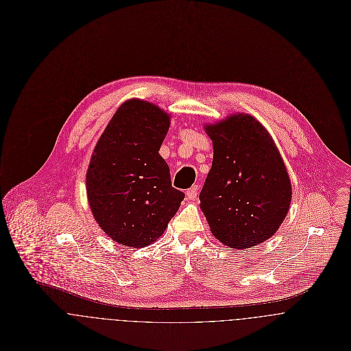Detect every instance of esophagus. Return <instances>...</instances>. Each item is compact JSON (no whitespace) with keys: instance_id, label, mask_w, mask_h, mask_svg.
Wrapping results in <instances>:
<instances>
[{"instance_id":"obj_1","label":"esophagus","mask_w":351,"mask_h":351,"mask_svg":"<svg viewBox=\"0 0 351 351\" xmlns=\"http://www.w3.org/2000/svg\"><path fill=\"white\" fill-rule=\"evenodd\" d=\"M197 195H199V186L197 185H193L191 189H188V192H186V197H188V200H195L196 197H197Z\"/></svg>"}]
</instances>
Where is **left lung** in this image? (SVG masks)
I'll list each match as a JSON object with an SVG mask.
<instances>
[{
    "mask_svg": "<svg viewBox=\"0 0 351 351\" xmlns=\"http://www.w3.org/2000/svg\"><path fill=\"white\" fill-rule=\"evenodd\" d=\"M213 142L212 167L200 208L215 238L231 249H250L273 237L288 215L292 185L269 132L238 113L205 125Z\"/></svg>",
    "mask_w": 351,
    "mask_h": 351,
    "instance_id": "8db88e82",
    "label": "left lung"
}]
</instances>
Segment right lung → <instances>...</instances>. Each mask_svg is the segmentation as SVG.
<instances>
[{"mask_svg":"<svg viewBox=\"0 0 351 351\" xmlns=\"http://www.w3.org/2000/svg\"><path fill=\"white\" fill-rule=\"evenodd\" d=\"M170 116L147 101H125L93 151L86 173L92 213L117 243L145 247L155 242L178 210L185 193L171 186L159 155Z\"/></svg>","mask_w":351,"mask_h":351,"instance_id":"1","label":"right lung"}]
</instances>
